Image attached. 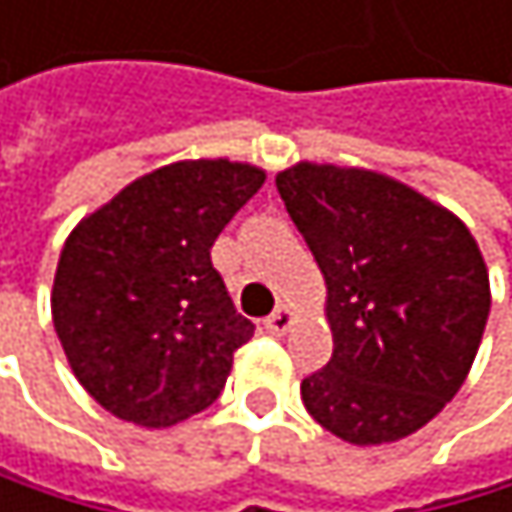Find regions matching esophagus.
<instances>
[{
	"label": "esophagus",
	"instance_id": "1",
	"mask_svg": "<svg viewBox=\"0 0 512 512\" xmlns=\"http://www.w3.org/2000/svg\"><path fill=\"white\" fill-rule=\"evenodd\" d=\"M291 322H294V313H291V307H276L270 316H267V328L273 331V334H282V331H288L291 328Z\"/></svg>",
	"mask_w": 512,
	"mask_h": 512
}]
</instances>
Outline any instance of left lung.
I'll list each match as a JSON object with an SVG mask.
<instances>
[{"label":"left lung","instance_id":"left-lung-1","mask_svg":"<svg viewBox=\"0 0 512 512\" xmlns=\"http://www.w3.org/2000/svg\"><path fill=\"white\" fill-rule=\"evenodd\" d=\"M276 190L328 288L334 350L301 384L307 411L353 445L421 430L461 390L485 331L476 239L378 171L301 162Z\"/></svg>","mask_w":512,"mask_h":512}]
</instances>
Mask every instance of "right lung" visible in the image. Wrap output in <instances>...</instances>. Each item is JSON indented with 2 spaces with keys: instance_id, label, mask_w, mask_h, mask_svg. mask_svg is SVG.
I'll return each mask as SVG.
<instances>
[{
  "instance_id": "obj_1",
  "label": "right lung",
  "mask_w": 512,
  "mask_h": 512,
  "mask_svg": "<svg viewBox=\"0 0 512 512\" xmlns=\"http://www.w3.org/2000/svg\"><path fill=\"white\" fill-rule=\"evenodd\" d=\"M261 184L254 165L174 162L70 233L54 331L79 384L116 418L171 427L221 396L254 322L236 313L211 245Z\"/></svg>"
}]
</instances>
